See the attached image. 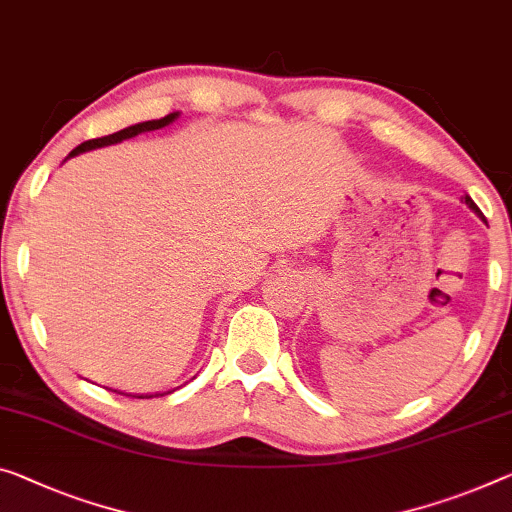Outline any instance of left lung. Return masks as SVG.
Returning a JSON list of instances; mask_svg holds the SVG:
<instances>
[{
    "instance_id": "left-lung-1",
    "label": "left lung",
    "mask_w": 512,
    "mask_h": 512,
    "mask_svg": "<svg viewBox=\"0 0 512 512\" xmlns=\"http://www.w3.org/2000/svg\"><path fill=\"white\" fill-rule=\"evenodd\" d=\"M462 201H465V203H467V206H469L471 210H474L478 217H483V212H481V210H478V206H476V203H474V201H471V196H469V194H465V196H462Z\"/></svg>"
}]
</instances>
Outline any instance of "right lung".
Masks as SVG:
<instances>
[{"label":"right lung","mask_w":512,"mask_h":512,"mask_svg":"<svg viewBox=\"0 0 512 512\" xmlns=\"http://www.w3.org/2000/svg\"><path fill=\"white\" fill-rule=\"evenodd\" d=\"M178 116H180V112H171V114H167V116H162V119L128 125V128L114 132V135H107V137H100V139H89V141H84V144H80L77 148H73V151H70V155L66 157V160H70V157H75V155H80V153L93 151V148H105V146H112V144H121V141L137 137V135H141V132L162 130V128H167V125L174 123V121L178 119ZM66 160H64V162H66ZM192 380H194V377H192ZM180 387H183V384H180ZM180 387H174V389H169V391H155V393H125V391H119V393H123V396H132V398H153V396H167V393L176 391V389H180ZM114 391H116V389H114Z\"/></svg>","instance_id":"1"}]
</instances>
